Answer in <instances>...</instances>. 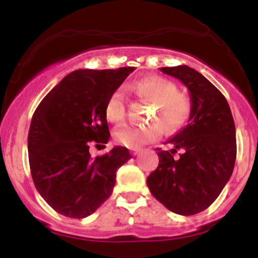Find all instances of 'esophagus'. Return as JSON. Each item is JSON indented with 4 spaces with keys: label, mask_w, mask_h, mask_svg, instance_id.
Wrapping results in <instances>:
<instances>
[{
    "label": "esophagus",
    "mask_w": 258,
    "mask_h": 258,
    "mask_svg": "<svg viewBox=\"0 0 258 258\" xmlns=\"http://www.w3.org/2000/svg\"><path fill=\"white\" fill-rule=\"evenodd\" d=\"M141 152V148H131V155L136 156Z\"/></svg>",
    "instance_id": "esophagus-1"
}]
</instances>
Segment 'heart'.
<instances>
[{"label": "heart", "mask_w": 258, "mask_h": 258, "mask_svg": "<svg viewBox=\"0 0 258 258\" xmlns=\"http://www.w3.org/2000/svg\"><path fill=\"white\" fill-rule=\"evenodd\" d=\"M131 90L140 97L153 102L155 116L167 130H178L187 123L192 112L191 98L183 92H178L172 81L160 76H146L131 85ZM106 118L110 122L122 121L124 116V97L121 90H114L105 105ZM161 136L158 123L135 126L123 123L113 131L116 144L128 148H140L155 141Z\"/></svg>", "instance_id": "b5f03b06"}]
</instances>
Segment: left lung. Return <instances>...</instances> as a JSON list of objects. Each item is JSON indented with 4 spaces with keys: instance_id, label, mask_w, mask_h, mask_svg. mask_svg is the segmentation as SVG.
Listing matches in <instances>:
<instances>
[{
    "instance_id": "left-lung-1",
    "label": "left lung",
    "mask_w": 258,
    "mask_h": 258,
    "mask_svg": "<svg viewBox=\"0 0 258 258\" xmlns=\"http://www.w3.org/2000/svg\"><path fill=\"white\" fill-rule=\"evenodd\" d=\"M160 70L188 88L192 112L188 123L168 141L172 150L156 148L160 162L147 177V186L172 212L196 215L213 204L232 175L235 122L225 96L196 70L186 64ZM177 149L181 153L175 158Z\"/></svg>"
}]
</instances>
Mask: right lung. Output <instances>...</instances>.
<instances>
[{
    "mask_svg": "<svg viewBox=\"0 0 258 258\" xmlns=\"http://www.w3.org/2000/svg\"><path fill=\"white\" fill-rule=\"evenodd\" d=\"M135 67L77 70L45 96L31 121L28 161L38 194L71 218L92 215L112 194L116 172L131 158L126 147L91 157L110 139L105 105Z\"/></svg>",
    "mask_w": 258,
    "mask_h": 258,
    "instance_id": "1",
    "label": "right lung"
}]
</instances>
